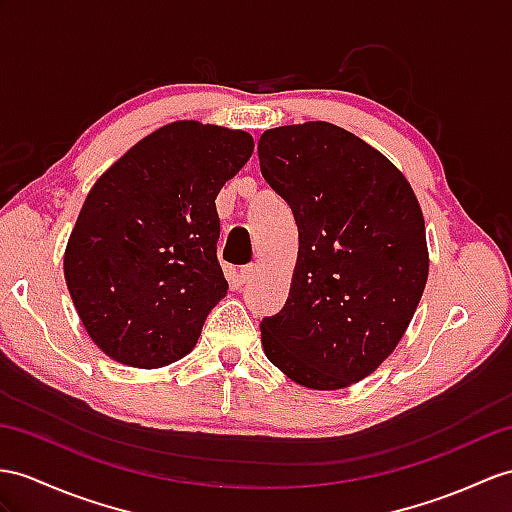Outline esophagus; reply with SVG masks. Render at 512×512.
I'll list each match as a JSON object with an SVG mask.
<instances>
[{"mask_svg":"<svg viewBox=\"0 0 512 512\" xmlns=\"http://www.w3.org/2000/svg\"><path fill=\"white\" fill-rule=\"evenodd\" d=\"M256 273H258V267H256V265H245V267H241L239 271H236V276H234L236 286H243V284H247V282H252V280L256 278Z\"/></svg>","mask_w":512,"mask_h":512,"instance_id":"esophagus-1","label":"esophagus"}]
</instances>
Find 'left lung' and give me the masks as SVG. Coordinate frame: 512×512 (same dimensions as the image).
Listing matches in <instances>:
<instances>
[{
    "mask_svg": "<svg viewBox=\"0 0 512 512\" xmlns=\"http://www.w3.org/2000/svg\"><path fill=\"white\" fill-rule=\"evenodd\" d=\"M258 160L299 232L289 297L260 323L265 354L308 389H343L395 350L426 289L419 202L393 162L326 121L267 130Z\"/></svg>",
    "mask_w": 512,
    "mask_h": 512,
    "instance_id": "left-lung-1",
    "label": "left lung"
}]
</instances>
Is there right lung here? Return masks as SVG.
Wrapping results in <instances>:
<instances>
[{
	"label": "right lung",
	"mask_w": 512,
	"mask_h": 512,
	"mask_svg": "<svg viewBox=\"0 0 512 512\" xmlns=\"http://www.w3.org/2000/svg\"><path fill=\"white\" fill-rule=\"evenodd\" d=\"M252 152L247 132L176 121L136 143L86 195L65 280L112 360L156 369L193 350L228 293L215 199Z\"/></svg>",
	"instance_id": "right-lung-1"
}]
</instances>
